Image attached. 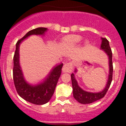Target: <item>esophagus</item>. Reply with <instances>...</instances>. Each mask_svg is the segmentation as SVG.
Listing matches in <instances>:
<instances>
[{
	"label": "esophagus",
	"instance_id": "34e87169",
	"mask_svg": "<svg viewBox=\"0 0 126 126\" xmlns=\"http://www.w3.org/2000/svg\"><path fill=\"white\" fill-rule=\"evenodd\" d=\"M72 69H73V63L72 62H69L64 64L62 71L63 72H71Z\"/></svg>",
	"mask_w": 126,
	"mask_h": 126
}]
</instances>
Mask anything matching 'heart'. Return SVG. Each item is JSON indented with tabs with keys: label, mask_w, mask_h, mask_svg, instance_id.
I'll list each match as a JSON object with an SVG mask.
<instances>
[{
	"label": "heart",
	"mask_w": 126,
	"mask_h": 126,
	"mask_svg": "<svg viewBox=\"0 0 126 126\" xmlns=\"http://www.w3.org/2000/svg\"><path fill=\"white\" fill-rule=\"evenodd\" d=\"M82 37L79 35H70L69 36H67L64 39V43L66 44H76L77 43H79L81 40H82ZM85 44H88V41H86Z\"/></svg>",
	"instance_id": "heart-1"
}]
</instances>
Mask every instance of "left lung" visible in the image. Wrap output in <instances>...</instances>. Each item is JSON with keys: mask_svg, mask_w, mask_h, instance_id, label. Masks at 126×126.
<instances>
[{"mask_svg": "<svg viewBox=\"0 0 126 126\" xmlns=\"http://www.w3.org/2000/svg\"><path fill=\"white\" fill-rule=\"evenodd\" d=\"M101 49L104 50L105 53L109 56V67H110V72H109V79L106 85L104 90L101 92L99 93H90L84 91L78 85L77 81L74 77V74L73 73L71 74V81H72V89H73V96L75 99L77 100L79 103L83 104H91L96 101L103 98L106 94L110 85L112 81L113 77V62H112V52L111 48L109 45V42L105 38H102V43H101ZM76 72V70H75Z\"/></svg>", "mask_w": 126, "mask_h": 126, "instance_id": "obj_1", "label": "left lung"}]
</instances>
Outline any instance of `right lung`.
<instances>
[{"instance_id":"1","label":"right lung","mask_w":126,"mask_h":126,"mask_svg":"<svg viewBox=\"0 0 126 126\" xmlns=\"http://www.w3.org/2000/svg\"><path fill=\"white\" fill-rule=\"evenodd\" d=\"M47 30V28L44 27L33 29L29 31L22 38L19 39L16 43V50L13 57V76L16 91L24 100L36 105L46 104L51 99L59 77H60L63 64L55 66L52 71H51L44 82L35 86L30 85L24 80L19 66V44L28 36L32 35H43Z\"/></svg>"}]
</instances>
